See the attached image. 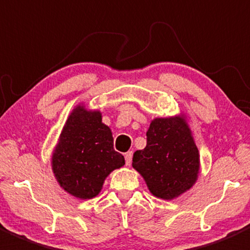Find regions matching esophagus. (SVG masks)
<instances>
[{"label": "esophagus", "instance_id": "obj_1", "mask_svg": "<svg viewBox=\"0 0 250 250\" xmlns=\"http://www.w3.org/2000/svg\"><path fill=\"white\" fill-rule=\"evenodd\" d=\"M132 157H133V152L132 151H129V152H127L125 155V165L129 166L130 163H132Z\"/></svg>", "mask_w": 250, "mask_h": 250}]
</instances>
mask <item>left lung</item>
<instances>
[{"mask_svg":"<svg viewBox=\"0 0 250 250\" xmlns=\"http://www.w3.org/2000/svg\"><path fill=\"white\" fill-rule=\"evenodd\" d=\"M137 169L153 196L173 200L196 183L200 153L183 117L155 118L146 132V147L135 151Z\"/></svg>","mask_w":250,"mask_h":250,"instance_id":"left-lung-1","label":"left lung"}]
</instances>
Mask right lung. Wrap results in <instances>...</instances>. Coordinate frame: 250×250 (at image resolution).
Instances as JSON below:
<instances>
[{
    "instance_id": "add662e5",
    "label": "right lung",
    "mask_w": 250,
    "mask_h": 250,
    "mask_svg": "<svg viewBox=\"0 0 250 250\" xmlns=\"http://www.w3.org/2000/svg\"><path fill=\"white\" fill-rule=\"evenodd\" d=\"M125 165V157L113 148L110 128L99 111L77 106L71 112L52 156V168L59 185L81 200L100 192L112 170Z\"/></svg>"
}]
</instances>
